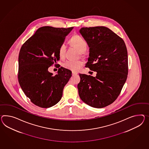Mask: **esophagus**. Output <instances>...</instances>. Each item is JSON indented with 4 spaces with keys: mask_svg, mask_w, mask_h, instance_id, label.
Segmentation results:
<instances>
[{
    "mask_svg": "<svg viewBox=\"0 0 149 149\" xmlns=\"http://www.w3.org/2000/svg\"><path fill=\"white\" fill-rule=\"evenodd\" d=\"M77 73H75V72H72V75L73 76H74V75H77Z\"/></svg>",
    "mask_w": 149,
    "mask_h": 149,
    "instance_id": "1",
    "label": "esophagus"
}]
</instances>
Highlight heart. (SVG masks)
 I'll return each mask as SVG.
<instances>
[{"instance_id":"b5f03b06","label":"heart","mask_w":149,"mask_h":149,"mask_svg":"<svg viewBox=\"0 0 149 149\" xmlns=\"http://www.w3.org/2000/svg\"><path fill=\"white\" fill-rule=\"evenodd\" d=\"M71 43L74 47H75L80 51V53H81L82 54H83L84 53L87 49L88 45L87 42L82 38H81L78 35H75L72 37L71 39ZM66 48L67 46L65 43H63L61 45L58 50V54L60 58H64ZM84 62L82 60H67L62 64V65L66 69H69L73 72H77L81 69V67L84 65Z\"/></svg>"}]
</instances>
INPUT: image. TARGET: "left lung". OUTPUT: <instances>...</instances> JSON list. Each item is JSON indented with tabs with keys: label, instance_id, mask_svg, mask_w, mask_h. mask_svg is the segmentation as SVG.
I'll use <instances>...</instances> for the list:
<instances>
[{
	"label": "left lung",
	"instance_id": "obj_1",
	"mask_svg": "<svg viewBox=\"0 0 149 149\" xmlns=\"http://www.w3.org/2000/svg\"><path fill=\"white\" fill-rule=\"evenodd\" d=\"M79 32L89 47L86 66L97 73L95 77L79 74V96L91 107L104 108L116 100L127 79L126 45L121 38L104 26L82 27Z\"/></svg>",
	"mask_w": 149,
	"mask_h": 149
}]
</instances>
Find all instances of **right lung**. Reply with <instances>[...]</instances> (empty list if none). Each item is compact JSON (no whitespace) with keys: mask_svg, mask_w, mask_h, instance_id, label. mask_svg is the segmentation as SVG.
I'll use <instances>...</instances> for the list:
<instances>
[{"mask_svg":"<svg viewBox=\"0 0 149 149\" xmlns=\"http://www.w3.org/2000/svg\"><path fill=\"white\" fill-rule=\"evenodd\" d=\"M74 27H41L22 46L18 58V81L31 101L41 108L55 105L61 99L72 72L63 67L55 75L48 68L60 60L58 50Z\"/></svg>","mask_w":149,"mask_h":149,"instance_id":"1","label":"right lung"}]
</instances>
